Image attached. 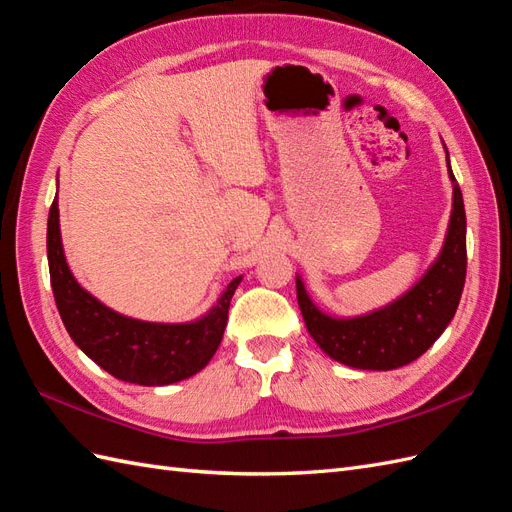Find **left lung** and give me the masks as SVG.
<instances>
[{
	"mask_svg": "<svg viewBox=\"0 0 512 512\" xmlns=\"http://www.w3.org/2000/svg\"><path fill=\"white\" fill-rule=\"evenodd\" d=\"M452 179V216L439 257L409 292L355 318H333L316 307L296 277V296L309 335L331 359L357 370H396L437 342L461 303L467 272V220L463 194Z\"/></svg>",
	"mask_w": 512,
	"mask_h": 512,
	"instance_id": "1",
	"label": "left lung"
}]
</instances>
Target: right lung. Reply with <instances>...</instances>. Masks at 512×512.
Returning <instances> with one entry per match:
<instances>
[{
    "mask_svg": "<svg viewBox=\"0 0 512 512\" xmlns=\"http://www.w3.org/2000/svg\"><path fill=\"white\" fill-rule=\"evenodd\" d=\"M47 259L51 290L73 342L99 368L125 383L157 387L179 383L201 372L225 333L229 303L242 277H235L205 316L183 324L127 318L106 307L75 281L60 238L58 194L47 220Z\"/></svg>",
    "mask_w": 512,
    "mask_h": 512,
    "instance_id": "obj_1",
    "label": "right lung"
}]
</instances>
